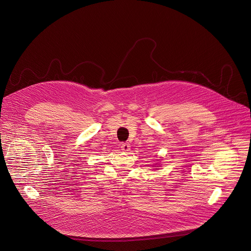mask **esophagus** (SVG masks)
Listing matches in <instances>:
<instances>
[{
	"label": "esophagus",
	"instance_id": "obj_1",
	"mask_svg": "<svg viewBox=\"0 0 251 251\" xmlns=\"http://www.w3.org/2000/svg\"><path fill=\"white\" fill-rule=\"evenodd\" d=\"M131 149V146L128 144V143H124V144L121 145V150L123 152H129Z\"/></svg>",
	"mask_w": 251,
	"mask_h": 251
}]
</instances>
